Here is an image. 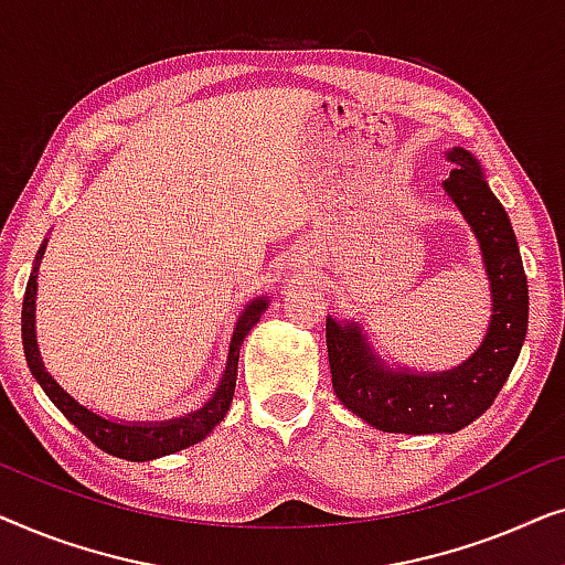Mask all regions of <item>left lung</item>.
<instances>
[{
  "label": "left lung",
  "mask_w": 565,
  "mask_h": 565,
  "mask_svg": "<svg viewBox=\"0 0 565 565\" xmlns=\"http://www.w3.org/2000/svg\"><path fill=\"white\" fill-rule=\"evenodd\" d=\"M455 169L445 195L473 228L491 285V321L483 342L462 365L443 373L393 370L370 350L360 323L327 316V350L334 393L370 427L398 435L458 431L476 422L499 396L527 334V277L504 205L486 182L473 153L447 151Z\"/></svg>",
  "instance_id": "obj_1"
}]
</instances>
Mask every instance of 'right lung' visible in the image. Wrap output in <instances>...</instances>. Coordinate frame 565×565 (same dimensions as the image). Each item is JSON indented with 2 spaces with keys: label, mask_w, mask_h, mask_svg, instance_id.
Here are the masks:
<instances>
[{
  "label": "right lung",
  "mask_w": 565,
  "mask_h": 565,
  "mask_svg": "<svg viewBox=\"0 0 565 565\" xmlns=\"http://www.w3.org/2000/svg\"><path fill=\"white\" fill-rule=\"evenodd\" d=\"M45 252V244L38 249L35 257V267L30 273L28 288H25V298H22V347H25V360L30 373L41 388L45 391V396L53 401V406L58 408L61 414L66 416L68 422L74 424L76 429L82 431L84 437H89L99 450L115 455V458L122 460H134V462H143V460H153L161 458V455H172L180 452L184 447L200 443L211 435L215 424L223 422L226 416L231 401H234V391H236V370H238V350H242L244 337L249 334L254 323L259 321V316L267 311V298H254L249 306L244 308V313L238 316L234 337H231V347H228V362L226 370H223V377L215 388L213 398L207 401L203 408L192 412L188 416H180V419H169V422H138V424H126V422H113L105 419L92 412V408L82 406L79 401L68 396V393L61 388V385L53 381V375L45 370L43 360H41V350H38V339H35V296H38V262H41Z\"/></svg>",
  "instance_id": "obj_1"
}]
</instances>
